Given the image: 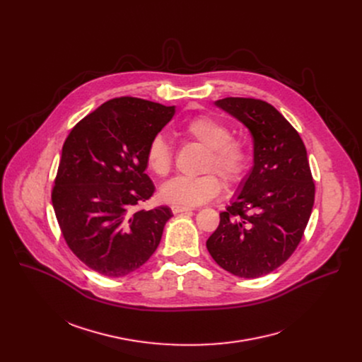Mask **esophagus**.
Instances as JSON below:
<instances>
[{
  "label": "esophagus",
  "instance_id": "obj_1",
  "mask_svg": "<svg viewBox=\"0 0 362 362\" xmlns=\"http://www.w3.org/2000/svg\"><path fill=\"white\" fill-rule=\"evenodd\" d=\"M172 212L176 215V214H183V212H189V211H193V208H190V206H185V204H172L170 206Z\"/></svg>",
  "mask_w": 362,
  "mask_h": 362
}]
</instances>
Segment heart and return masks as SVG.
Listing matches in <instances>:
<instances>
[{"instance_id":"1","label":"heart","mask_w":362,"mask_h":362,"mask_svg":"<svg viewBox=\"0 0 362 362\" xmlns=\"http://www.w3.org/2000/svg\"><path fill=\"white\" fill-rule=\"evenodd\" d=\"M180 134L206 147L200 176H177L160 189V197L173 204L196 206L216 197L222 190L216 172L228 185L240 180L249 165V147L240 139L230 137L229 127L208 115L189 119L180 127ZM146 165L159 177L169 175L173 165V150L163 134L154 136L146 150Z\"/></svg>"}]
</instances>
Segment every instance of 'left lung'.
I'll list each match as a JSON object with an SVG mask.
<instances>
[{
    "instance_id": "obj_1",
    "label": "left lung",
    "mask_w": 362,
    "mask_h": 362,
    "mask_svg": "<svg viewBox=\"0 0 362 362\" xmlns=\"http://www.w3.org/2000/svg\"><path fill=\"white\" fill-rule=\"evenodd\" d=\"M215 105L252 133L253 168L206 247L225 271L259 278L286 262L299 245L315 183L299 133L269 103L226 97Z\"/></svg>"
}]
</instances>
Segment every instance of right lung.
Here are the masks:
<instances>
[{"label": "right lung", "mask_w": 362, "mask_h": 362, "mask_svg": "<svg viewBox=\"0 0 362 362\" xmlns=\"http://www.w3.org/2000/svg\"><path fill=\"white\" fill-rule=\"evenodd\" d=\"M175 106L136 97L106 101L67 136L51 192L66 243L90 269L120 278L158 249L173 216L168 206L137 209L154 185L146 150L173 117Z\"/></svg>", "instance_id": "right-lung-1"}]
</instances>
